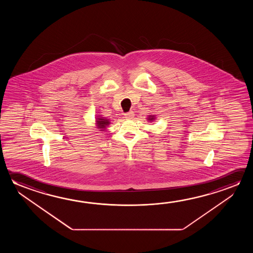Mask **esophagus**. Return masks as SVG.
Wrapping results in <instances>:
<instances>
[{
    "label": "esophagus",
    "mask_w": 253,
    "mask_h": 253,
    "mask_svg": "<svg viewBox=\"0 0 253 253\" xmlns=\"http://www.w3.org/2000/svg\"><path fill=\"white\" fill-rule=\"evenodd\" d=\"M125 118H127V119H130V118H132L133 116H134V113L132 111H129L128 113H125Z\"/></svg>",
    "instance_id": "1"
}]
</instances>
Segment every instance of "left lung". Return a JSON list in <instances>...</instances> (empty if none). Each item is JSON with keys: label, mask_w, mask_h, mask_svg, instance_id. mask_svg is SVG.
Segmentation results:
<instances>
[{"label": "left lung", "mask_w": 253, "mask_h": 253, "mask_svg": "<svg viewBox=\"0 0 253 253\" xmlns=\"http://www.w3.org/2000/svg\"><path fill=\"white\" fill-rule=\"evenodd\" d=\"M155 116H153V115H151V116H148L147 117V121H149V122H153V121L155 120Z\"/></svg>", "instance_id": "1"}]
</instances>
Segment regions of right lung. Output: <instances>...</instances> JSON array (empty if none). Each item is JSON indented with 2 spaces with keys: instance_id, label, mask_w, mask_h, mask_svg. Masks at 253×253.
I'll return each instance as SVG.
<instances>
[{
  "instance_id": "add662e5",
  "label": "right lung",
  "mask_w": 253,
  "mask_h": 253,
  "mask_svg": "<svg viewBox=\"0 0 253 253\" xmlns=\"http://www.w3.org/2000/svg\"><path fill=\"white\" fill-rule=\"evenodd\" d=\"M95 125L96 128H99V130L104 131L108 125H110V121L108 118L99 115V116L96 117Z\"/></svg>"
}]
</instances>
